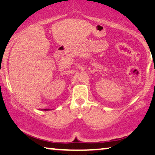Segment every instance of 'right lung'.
Segmentation results:
<instances>
[{"label":"right lung","mask_w":155,"mask_h":155,"mask_svg":"<svg viewBox=\"0 0 155 155\" xmlns=\"http://www.w3.org/2000/svg\"><path fill=\"white\" fill-rule=\"evenodd\" d=\"M42 110H44V111H49V110H51V109H42Z\"/></svg>","instance_id":"right-lung-1"}]
</instances>
